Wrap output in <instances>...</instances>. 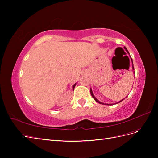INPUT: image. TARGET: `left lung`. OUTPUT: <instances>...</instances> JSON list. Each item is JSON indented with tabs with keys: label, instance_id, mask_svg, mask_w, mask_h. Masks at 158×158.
<instances>
[{
	"label": "left lung",
	"instance_id": "left-lung-1",
	"mask_svg": "<svg viewBox=\"0 0 158 158\" xmlns=\"http://www.w3.org/2000/svg\"><path fill=\"white\" fill-rule=\"evenodd\" d=\"M124 48H125V49L127 51V52H128V53L129 54V52H128V50L127 49V48H126V47H124ZM131 60H132V58H131ZM132 69H133V70H135V69H134V66H133V63H132ZM90 93H91V95H92V98L95 99V102H97L98 103H101V104H103V105H107V106H111V105H114V104H106V103H102V102H100L99 101H98V100L96 99V98H95V96H94V94H93V93H92V89H91L90 88ZM124 99H122L121 100V101H120V102H117V103H120V102H121L122 101H123V100H124Z\"/></svg>",
	"mask_w": 158,
	"mask_h": 158
}]
</instances>
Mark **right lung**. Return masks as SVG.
Here are the masks:
<instances>
[{
	"instance_id": "add662e5",
	"label": "right lung",
	"mask_w": 158,
	"mask_h": 158,
	"mask_svg": "<svg viewBox=\"0 0 158 158\" xmlns=\"http://www.w3.org/2000/svg\"><path fill=\"white\" fill-rule=\"evenodd\" d=\"M75 85H76V84H74V85H73V90L74 89V88H75Z\"/></svg>"
}]
</instances>
